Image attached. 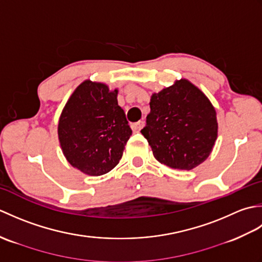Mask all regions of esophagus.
Masks as SVG:
<instances>
[{
  "label": "esophagus",
  "mask_w": 262,
  "mask_h": 262,
  "mask_svg": "<svg viewBox=\"0 0 262 262\" xmlns=\"http://www.w3.org/2000/svg\"><path fill=\"white\" fill-rule=\"evenodd\" d=\"M143 127H144V121H142V120L135 122V124H133V128H134V129L137 132H140Z\"/></svg>",
  "instance_id": "esophagus-1"
}]
</instances>
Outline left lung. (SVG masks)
<instances>
[{"label": "left lung", "instance_id": "1", "mask_svg": "<svg viewBox=\"0 0 262 262\" xmlns=\"http://www.w3.org/2000/svg\"><path fill=\"white\" fill-rule=\"evenodd\" d=\"M141 130L160 163L192 170L209 157L217 138L216 110L205 93L186 79L153 93Z\"/></svg>", "mask_w": 262, "mask_h": 262}]
</instances>
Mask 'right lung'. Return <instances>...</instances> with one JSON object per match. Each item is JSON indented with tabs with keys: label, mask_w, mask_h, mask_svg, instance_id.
I'll return each instance as SVG.
<instances>
[{
	"label": "right lung",
	"mask_w": 262,
	"mask_h": 262,
	"mask_svg": "<svg viewBox=\"0 0 262 262\" xmlns=\"http://www.w3.org/2000/svg\"><path fill=\"white\" fill-rule=\"evenodd\" d=\"M117 96L118 89L85 80L60 114L57 133L63 154L84 174L98 177L113 170L132 135Z\"/></svg>",
	"instance_id": "1"
}]
</instances>
